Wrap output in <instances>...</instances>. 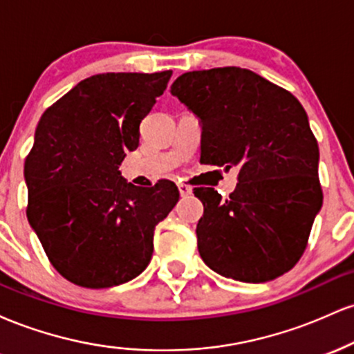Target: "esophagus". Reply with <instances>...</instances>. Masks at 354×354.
I'll use <instances>...</instances> for the list:
<instances>
[{
  "mask_svg": "<svg viewBox=\"0 0 354 354\" xmlns=\"http://www.w3.org/2000/svg\"><path fill=\"white\" fill-rule=\"evenodd\" d=\"M178 189H180L181 196H188V194H191V188L186 185H178Z\"/></svg>",
  "mask_w": 354,
  "mask_h": 354,
  "instance_id": "34e87169",
  "label": "esophagus"
}]
</instances>
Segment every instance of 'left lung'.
Instances as JSON below:
<instances>
[{"label":"left lung","mask_w":354,"mask_h":354,"mask_svg":"<svg viewBox=\"0 0 354 354\" xmlns=\"http://www.w3.org/2000/svg\"><path fill=\"white\" fill-rule=\"evenodd\" d=\"M171 95L200 118L205 163L239 169L228 200L213 188H194L205 206L196 226L203 261L245 283L290 271L323 205L318 141L301 103L236 66L185 73Z\"/></svg>","instance_id":"1"}]
</instances>
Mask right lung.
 Masks as SVG:
<instances>
[{"instance_id":"right-lung-1","label":"right lung","mask_w":354,"mask_h":354,"mask_svg":"<svg viewBox=\"0 0 354 354\" xmlns=\"http://www.w3.org/2000/svg\"><path fill=\"white\" fill-rule=\"evenodd\" d=\"M173 71L103 73L43 113L24 161L26 216L55 270L100 290L136 278L153 256L154 226L180 200L173 181L138 188L121 176L140 123Z\"/></svg>"}]
</instances>
